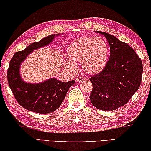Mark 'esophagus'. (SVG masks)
I'll list each match as a JSON object with an SVG mask.
<instances>
[{
	"label": "esophagus",
	"mask_w": 151,
	"mask_h": 151,
	"mask_svg": "<svg viewBox=\"0 0 151 151\" xmlns=\"http://www.w3.org/2000/svg\"><path fill=\"white\" fill-rule=\"evenodd\" d=\"M84 79V78L83 77H78L76 78V82H82Z\"/></svg>",
	"instance_id": "obj_1"
}]
</instances>
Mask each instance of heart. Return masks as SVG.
<instances>
[{"label": "heart", "mask_w": 151, "mask_h": 151, "mask_svg": "<svg viewBox=\"0 0 151 151\" xmlns=\"http://www.w3.org/2000/svg\"><path fill=\"white\" fill-rule=\"evenodd\" d=\"M109 47L104 39L89 36L78 38L68 46V62L65 67L70 71L76 70L75 64L81 62L82 69L89 74L102 72L107 62Z\"/></svg>", "instance_id": "heart-1"}]
</instances>
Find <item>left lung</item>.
<instances>
[{"mask_svg":"<svg viewBox=\"0 0 151 151\" xmlns=\"http://www.w3.org/2000/svg\"><path fill=\"white\" fill-rule=\"evenodd\" d=\"M110 45V58L102 72L89 79L92 90L89 99L96 108L115 110L125 105L139 89L143 63L128 44L105 32Z\"/></svg>","mask_w":151,"mask_h":151,"instance_id":"1","label":"left lung"}]
</instances>
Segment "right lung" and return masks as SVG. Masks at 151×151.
Listing matches in <instances>:
<instances>
[{
	"label": "right lung",
	"instance_id": "right-lung-1",
	"mask_svg": "<svg viewBox=\"0 0 151 151\" xmlns=\"http://www.w3.org/2000/svg\"><path fill=\"white\" fill-rule=\"evenodd\" d=\"M57 36L51 34L32 43L24 50L16 52L10 61L7 72L8 85L19 105L31 112L41 114L54 112L60 107L68 89L75 83L74 80L62 82L51 78L39 84H29L20 77V65L26 57L34 49L50 44Z\"/></svg>",
	"mask_w": 151,
	"mask_h": 151
}]
</instances>
